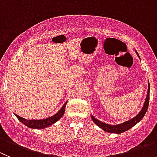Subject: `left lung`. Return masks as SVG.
I'll return each mask as SVG.
<instances>
[{"instance_id":"1","label":"left lung","mask_w":157,"mask_h":157,"mask_svg":"<svg viewBox=\"0 0 157 157\" xmlns=\"http://www.w3.org/2000/svg\"><path fill=\"white\" fill-rule=\"evenodd\" d=\"M136 53H137V56L139 57V55L137 52V51H136ZM149 102H150V84H148V91H147L146 100H145L144 107L142 108L141 111L139 112L138 115H136L134 118H131V120L126 121V122H124L122 123V124H117V125H111V124H105V123L99 121V120L96 119V118H94L93 116H92V120L94 121L95 124H96V125H98L99 128H102V129L104 130V131H107L108 133L121 134V133L124 132V131L129 130L130 128L134 127L137 123H138L139 121L144 118V115L146 114L147 109H148Z\"/></svg>"}]
</instances>
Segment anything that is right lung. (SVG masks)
Segmentation results:
<instances>
[{"instance_id": "obj_1", "label": "right lung", "mask_w": 157, "mask_h": 157, "mask_svg": "<svg viewBox=\"0 0 157 157\" xmlns=\"http://www.w3.org/2000/svg\"><path fill=\"white\" fill-rule=\"evenodd\" d=\"M67 102H66L64 103V105H63L62 108L59 110V112H57L55 115L52 117H49V118H45V119L42 120H26L25 118H22V117H20L19 115H17V114H15V115L17 116V118L23 123L24 125L27 126V127L31 128H36V129H43V128H45L48 126L52 125V124L56 122L57 121L60 119L61 117L63 116L64 113V111H65V107L66 104H67Z\"/></svg>"}]
</instances>
